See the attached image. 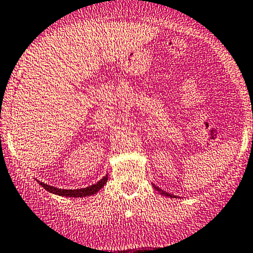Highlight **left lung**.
<instances>
[{
	"mask_svg": "<svg viewBox=\"0 0 253 253\" xmlns=\"http://www.w3.org/2000/svg\"><path fill=\"white\" fill-rule=\"evenodd\" d=\"M154 188H156V189H157V191H159L160 193H162V194H163V195H168V197H173V195H172V194H169V193H167V192H163V191H162V189H159V188H158V187H156V186H154Z\"/></svg>",
	"mask_w": 253,
	"mask_h": 253,
	"instance_id": "left-lung-1",
	"label": "left lung"
}]
</instances>
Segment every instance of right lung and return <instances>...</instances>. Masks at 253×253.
<instances>
[{
    "label": "right lung",
    "instance_id": "add662e5",
    "mask_svg": "<svg viewBox=\"0 0 253 253\" xmlns=\"http://www.w3.org/2000/svg\"><path fill=\"white\" fill-rule=\"evenodd\" d=\"M106 182H107V176H105L104 178H101V180L97 182V183L93 184V186L86 187V188H82V189H59V188H55V187H51V186H48V184L42 183V182H40V184L43 187V188L47 189L48 192L54 193V194L62 195V197L82 198V197H88V195H93L95 193H97L102 188V187L105 186Z\"/></svg>",
    "mask_w": 253,
    "mask_h": 253
}]
</instances>
